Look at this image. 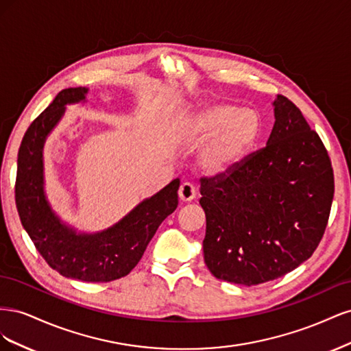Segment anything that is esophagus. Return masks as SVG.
<instances>
[{
    "label": "esophagus",
    "instance_id": "obj_1",
    "mask_svg": "<svg viewBox=\"0 0 351 351\" xmlns=\"http://www.w3.org/2000/svg\"><path fill=\"white\" fill-rule=\"evenodd\" d=\"M178 197L182 202H192L196 197V189L192 183H183L178 190Z\"/></svg>",
    "mask_w": 351,
    "mask_h": 351
}]
</instances>
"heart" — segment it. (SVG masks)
<instances>
[{"label": "heart", "instance_id": "obj_1", "mask_svg": "<svg viewBox=\"0 0 351 351\" xmlns=\"http://www.w3.org/2000/svg\"><path fill=\"white\" fill-rule=\"evenodd\" d=\"M261 134V119L252 110L218 104L193 114L182 124V137L190 145L212 141L200 155L209 176H226L247 158Z\"/></svg>", "mask_w": 351, "mask_h": 351}]
</instances>
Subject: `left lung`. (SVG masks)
I'll return each mask as SVG.
<instances>
[{
    "label": "left lung",
    "mask_w": 351,
    "mask_h": 351,
    "mask_svg": "<svg viewBox=\"0 0 351 351\" xmlns=\"http://www.w3.org/2000/svg\"><path fill=\"white\" fill-rule=\"evenodd\" d=\"M267 146L226 176L202 177L204 258L218 280L268 282L309 259L334 199L331 159L302 111L278 95Z\"/></svg>",
    "instance_id": "8db88e82"
}]
</instances>
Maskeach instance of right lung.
I'll return each instance as SVG.
<instances>
[{
  "label": "right lung",
  "mask_w": 351,
  "mask_h": 351,
  "mask_svg": "<svg viewBox=\"0 0 351 351\" xmlns=\"http://www.w3.org/2000/svg\"><path fill=\"white\" fill-rule=\"evenodd\" d=\"M86 92L84 88L61 90L29 125L17 158L16 206L22 226L52 269L84 282H110L125 277L139 263L158 227L176 210L180 180H173L119 224L98 234H77L62 224L44 195L42 147L66 105L83 101Z\"/></svg>",
  "instance_id": "right-lung-1"
}]
</instances>
